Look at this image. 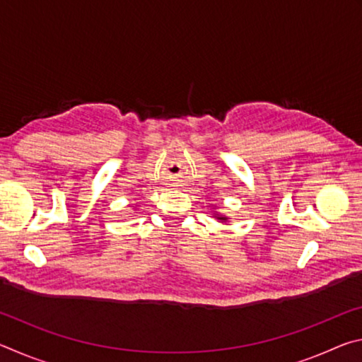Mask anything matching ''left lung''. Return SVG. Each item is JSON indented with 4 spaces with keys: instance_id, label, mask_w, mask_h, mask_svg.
Wrapping results in <instances>:
<instances>
[{
    "instance_id": "left-lung-1",
    "label": "left lung",
    "mask_w": 362,
    "mask_h": 362,
    "mask_svg": "<svg viewBox=\"0 0 362 362\" xmlns=\"http://www.w3.org/2000/svg\"><path fill=\"white\" fill-rule=\"evenodd\" d=\"M214 217H216L217 220H220V222H228V217H225V216H220L218 212H214Z\"/></svg>"
}]
</instances>
